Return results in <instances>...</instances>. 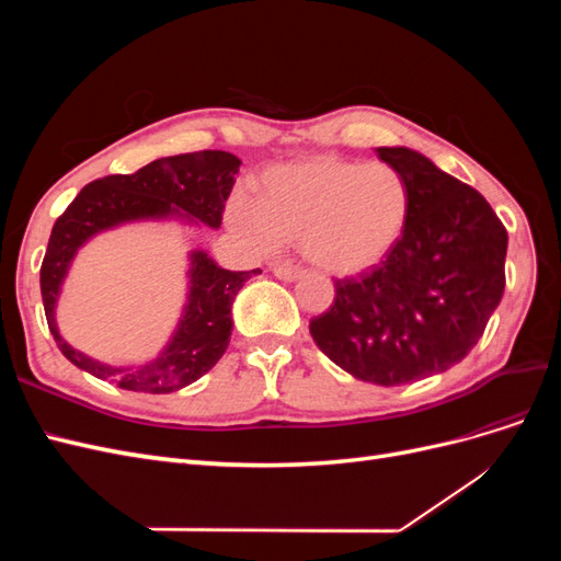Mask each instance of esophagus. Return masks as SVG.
Masks as SVG:
<instances>
[{
    "label": "esophagus",
    "mask_w": 561,
    "mask_h": 561,
    "mask_svg": "<svg viewBox=\"0 0 561 561\" xmlns=\"http://www.w3.org/2000/svg\"><path fill=\"white\" fill-rule=\"evenodd\" d=\"M271 271H274V276L280 280H295L301 276V268L290 266V264H276Z\"/></svg>",
    "instance_id": "1"
}]
</instances>
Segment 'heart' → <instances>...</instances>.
I'll use <instances>...</instances> for the list:
<instances>
[{"label":"heart","instance_id":"b5f03b06","mask_svg":"<svg viewBox=\"0 0 561 561\" xmlns=\"http://www.w3.org/2000/svg\"><path fill=\"white\" fill-rule=\"evenodd\" d=\"M410 217V186L388 163L318 157L276 165L262 178L257 203L233 196V229L274 250L301 243L330 274H358L396 248Z\"/></svg>","mask_w":561,"mask_h":561}]
</instances>
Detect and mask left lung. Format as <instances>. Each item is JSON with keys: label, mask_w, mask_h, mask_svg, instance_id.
I'll list each match as a JSON object with an SVG mask.
<instances>
[{"label": "left lung", "mask_w": 561, "mask_h": 561, "mask_svg": "<svg viewBox=\"0 0 561 561\" xmlns=\"http://www.w3.org/2000/svg\"><path fill=\"white\" fill-rule=\"evenodd\" d=\"M377 154L410 186V217L386 260L336 278L311 318L316 346L360 381L400 386L461 363L505 290L507 231L486 198L419 151Z\"/></svg>", "instance_id": "8db88e82"}]
</instances>
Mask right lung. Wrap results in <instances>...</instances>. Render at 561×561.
Segmentation results:
<instances>
[{"label":"right lung","mask_w":561,"mask_h":561,"mask_svg":"<svg viewBox=\"0 0 561 561\" xmlns=\"http://www.w3.org/2000/svg\"><path fill=\"white\" fill-rule=\"evenodd\" d=\"M241 159L206 149L157 159L130 175H107L83 186L56 219L39 271L44 313L60 353L89 375L138 393H173L194 383L222 358L231 339V304L243 283L260 274L219 268L206 252H192L190 297L171 344L140 367H112L75 351L56 328V301L77 250L91 236L135 219L182 217L217 229Z\"/></svg>","instance_id":"1"}]
</instances>
